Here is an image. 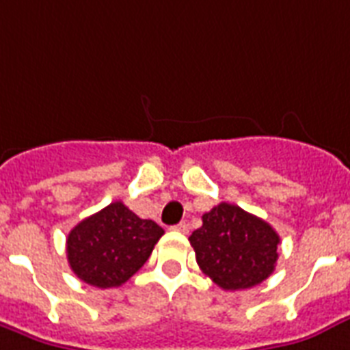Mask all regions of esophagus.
Listing matches in <instances>:
<instances>
[{
    "label": "esophagus",
    "instance_id": "esophagus-1",
    "mask_svg": "<svg viewBox=\"0 0 350 350\" xmlns=\"http://www.w3.org/2000/svg\"><path fill=\"white\" fill-rule=\"evenodd\" d=\"M172 230H175V232H180V234H188L189 226H188V223H178V224H175Z\"/></svg>",
    "mask_w": 350,
    "mask_h": 350
}]
</instances>
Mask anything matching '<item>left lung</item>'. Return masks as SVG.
Returning a JSON list of instances; mask_svg holds the SVG:
<instances>
[{"mask_svg": "<svg viewBox=\"0 0 350 350\" xmlns=\"http://www.w3.org/2000/svg\"><path fill=\"white\" fill-rule=\"evenodd\" d=\"M197 265L224 291L259 285L278 261V232L243 208L221 202L202 215V226L189 235Z\"/></svg>", "mask_w": 350, "mask_h": 350, "instance_id": "8db88e82", "label": "left lung"}]
</instances>
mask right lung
<instances>
[{
	"mask_svg": "<svg viewBox=\"0 0 350 350\" xmlns=\"http://www.w3.org/2000/svg\"><path fill=\"white\" fill-rule=\"evenodd\" d=\"M164 230L116 200L69 232L67 261L83 283L120 286L144 267Z\"/></svg>",
	"mask_w": 350,
	"mask_h": 350,
	"instance_id": "obj_1",
	"label": "right lung"
}]
</instances>
